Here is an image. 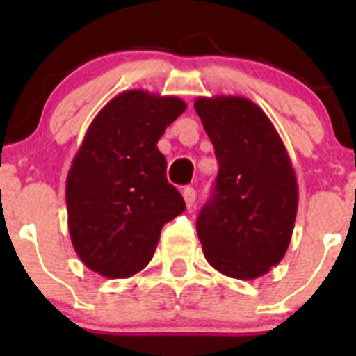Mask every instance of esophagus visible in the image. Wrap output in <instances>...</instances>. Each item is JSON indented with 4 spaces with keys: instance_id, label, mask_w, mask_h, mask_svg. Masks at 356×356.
<instances>
[{
    "instance_id": "1",
    "label": "esophagus",
    "mask_w": 356,
    "mask_h": 356,
    "mask_svg": "<svg viewBox=\"0 0 356 356\" xmlns=\"http://www.w3.org/2000/svg\"><path fill=\"white\" fill-rule=\"evenodd\" d=\"M182 196H184V201H186V207L191 208L193 204H195V200H196V191L193 188H184L182 189Z\"/></svg>"
}]
</instances>
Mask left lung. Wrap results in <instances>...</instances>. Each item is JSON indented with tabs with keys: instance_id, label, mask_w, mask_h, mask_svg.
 I'll list each match as a JSON object with an SVG mask.
<instances>
[{
	"instance_id": "obj_1",
	"label": "left lung",
	"mask_w": 356,
	"mask_h": 356,
	"mask_svg": "<svg viewBox=\"0 0 356 356\" xmlns=\"http://www.w3.org/2000/svg\"><path fill=\"white\" fill-rule=\"evenodd\" d=\"M195 110L215 148L218 174L196 231L208 264L251 281L284 258L298 211V182L270 118L243 96H200Z\"/></svg>"
}]
</instances>
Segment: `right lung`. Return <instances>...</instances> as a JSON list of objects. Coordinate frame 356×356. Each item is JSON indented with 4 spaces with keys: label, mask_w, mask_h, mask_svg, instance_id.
I'll return each mask as SVG.
<instances>
[{
    "label": "right lung",
    "mask_w": 356,
    "mask_h": 356,
    "mask_svg": "<svg viewBox=\"0 0 356 356\" xmlns=\"http://www.w3.org/2000/svg\"><path fill=\"white\" fill-rule=\"evenodd\" d=\"M177 96L131 89L92 118L67 175L72 246L82 264L127 279L152 261L161 227L186 210L156 143L186 110Z\"/></svg>",
    "instance_id": "1"
}]
</instances>
